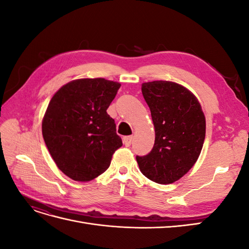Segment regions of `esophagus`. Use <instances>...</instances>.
Segmentation results:
<instances>
[{"label":"esophagus","instance_id":"obj_1","mask_svg":"<svg viewBox=\"0 0 249 249\" xmlns=\"http://www.w3.org/2000/svg\"><path fill=\"white\" fill-rule=\"evenodd\" d=\"M132 141H133V136H125V137H124V143L125 146H130Z\"/></svg>","mask_w":249,"mask_h":249}]
</instances>
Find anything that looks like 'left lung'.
I'll return each instance as SVG.
<instances>
[{"mask_svg": "<svg viewBox=\"0 0 249 249\" xmlns=\"http://www.w3.org/2000/svg\"><path fill=\"white\" fill-rule=\"evenodd\" d=\"M155 126V144L148 155L136 157L140 171L158 184H172L189 171L200 155L206 117L190 90L170 81L141 85Z\"/></svg>", "mask_w": 249, "mask_h": 249, "instance_id": "8db88e82", "label": "left lung"}]
</instances>
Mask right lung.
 <instances>
[{
  "mask_svg": "<svg viewBox=\"0 0 249 249\" xmlns=\"http://www.w3.org/2000/svg\"><path fill=\"white\" fill-rule=\"evenodd\" d=\"M120 84L104 78L79 79L53 95L42 119V136L58 168L78 182L106 171L123 145L107 113Z\"/></svg>",
  "mask_w": 249,
  "mask_h": 249,
  "instance_id": "1",
  "label": "right lung"
}]
</instances>
